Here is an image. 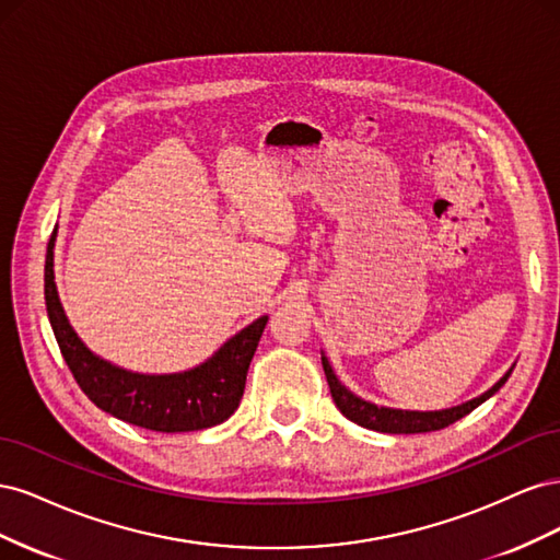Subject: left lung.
<instances>
[{"mask_svg": "<svg viewBox=\"0 0 560 560\" xmlns=\"http://www.w3.org/2000/svg\"><path fill=\"white\" fill-rule=\"evenodd\" d=\"M322 366H325V376L331 389V397L338 406V411H341L348 420L358 422V425L366 428V430H376V432H387V434H418V432H434V430H444L448 425H453L455 420L465 418L467 413H471L477 409L479 404H483L488 397H493L498 389L506 383L510 378L512 369L506 371V374L483 393L481 397L471 399L463 406H455V409H446V411H428V413H420V411H395V409H381L376 404H369L362 401L360 397L350 395L348 389L338 383V378L334 376V371L329 366V362L322 358Z\"/></svg>", "mask_w": 560, "mask_h": 560, "instance_id": "obj_1", "label": "left lung"}]
</instances>
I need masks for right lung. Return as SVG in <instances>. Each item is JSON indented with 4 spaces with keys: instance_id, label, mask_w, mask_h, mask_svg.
I'll use <instances>...</instances> for the list:
<instances>
[{
    "instance_id": "obj_1",
    "label": "right lung",
    "mask_w": 560,
    "mask_h": 560,
    "mask_svg": "<svg viewBox=\"0 0 560 560\" xmlns=\"http://www.w3.org/2000/svg\"><path fill=\"white\" fill-rule=\"evenodd\" d=\"M54 243L50 233L44 266V296L50 327L74 381L97 409L154 432H194L219 425L238 409L247 369L259 346L268 317H259L235 334L212 360L184 374H130L95 354L79 341L60 306L54 282Z\"/></svg>"
}]
</instances>
